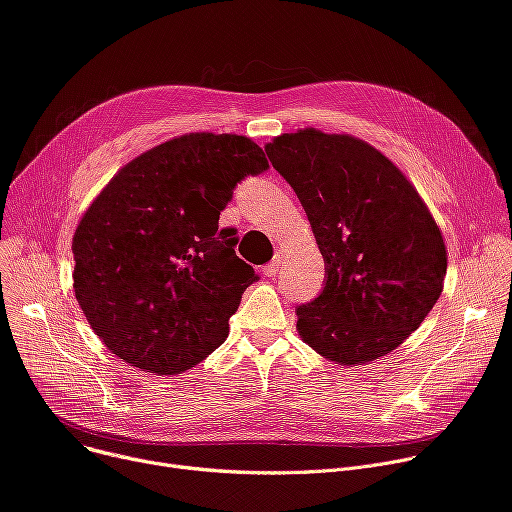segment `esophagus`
Returning <instances> with one entry per match:
<instances>
[{
  "label": "esophagus",
  "mask_w": 512,
  "mask_h": 512,
  "mask_svg": "<svg viewBox=\"0 0 512 512\" xmlns=\"http://www.w3.org/2000/svg\"><path fill=\"white\" fill-rule=\"evenodd\" d=\"M280 263H282V259H280V255H276L267 265H263V274H265L267 278H274V276L278 274V271H280Z\"/></svg>",
  "instance_id": "34e87169"
}]
</instances>
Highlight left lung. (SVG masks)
<instances>
[{
    "label": "left lung",
    "instance_id": "8db88e82",
    "mask_svg": "<svg viewBox=\"0 0 512 512\" xmlns=\"http://www.w3.org/2000/svg\"><path fill=\"white\" fill-rule=\"evenodd\" d=\"M309 216L325 288L296 309L304 344L342 366L377 360L420 327L447 276V247L416 187L377 148L306 127L265 146Z\"/></svg>",
    "mask_w": 512,
    "mask_h": 512
}]
</instances>
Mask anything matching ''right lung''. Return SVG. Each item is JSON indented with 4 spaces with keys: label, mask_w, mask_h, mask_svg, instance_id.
I'll use <instances>...</instances> for the list:
<instances>
[{
    "label": "right lung",
    "mask_w": 512,
    "mask_h": 512,
    "mask_svg": "<svg viewBox=\"0 0 512 512\" xmlns=\"http://www.w3.org/2000/svg\"><path fill=\"white\" fill-rule=\"evenodd\" d=\"M245 135L187 133L127 162L74 234V292L127 364L181 374L228 337V319L257 280L218 230L236 183L267 170Z\"/></svg>",
    "instance_id": "right-lung-1"
}]
</instances>
